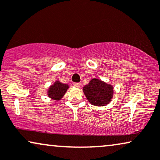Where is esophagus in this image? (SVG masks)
I'll use <instances>...</instances> for the list:
<instances>
[{"label":"esophagus","instance_id":"obj_1","mask_svg":"<svg viewBox=\"0 0 160 160\" xmlns=\"http://www.w3.org/2000/svg\"><path fill=\"white\" fill-rule=\"evenodd\" d=\"M74 86L76 87V88H79V87L81 86V84H80V83L76 82V83H74Z\"/></svg>","mask_w":160,"mask_h":160}]
</instances>
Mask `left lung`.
I'll list each match as a JSON object with an SVG mask.
<instances>
[{
    "label": "left lung",
    "instance_id": "obj_1",
    "mask_svg": "<svg viewBox=\"0 0 160 160\" xmlns=\"http://www.w3.org/2000/svg\"><path fill=\"white\" fill-rule=\"evenodd\" d=\"M83 91L89 102L98 107L107 105L113 96L112 86L96 78H93L85 85Z\"/></svg>",
    "mask_w": 160,
    "mask_h": 160
}]
</instances>
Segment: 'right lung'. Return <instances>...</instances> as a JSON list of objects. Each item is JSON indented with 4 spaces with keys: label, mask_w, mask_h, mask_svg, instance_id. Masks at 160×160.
Here are the masks:
<instances>
[{
    "label": "right lung",
    "mask_w": 160,
    "mask_h": 160,
    "mask_svg": "<svg viewBox=\"0 0 160 160\" xmlns=\"http://www.w3.org/2000/svg\"><path fill=\"white\" fill-rule=\"evenodd\" d=\"M68 89V85L62 84L59 82H56L48 89V95L50 98L54 100H60Z\"/></svg>",
    "instance_id": "obj_1"
}]
</instances>
